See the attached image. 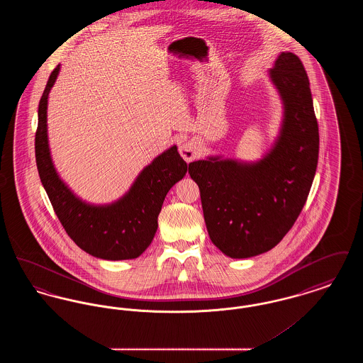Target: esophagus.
Wrapping results in <instances>:
<instances>
[{"label":"esophagus","instance_id":"1","mask_svg":"<svg viewBox=\"0 0 363 363\" xmlns=\"http://www.w3.org/2000/svg\"><path fill=\"white\" fill-rule=\"evenodd\" d=\"M179 154L189 163L199 155V145L194 141H186L179 145Z\"/></svg>","mask_w":363,"mask_h":363}]
</instances>
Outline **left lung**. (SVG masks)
<instances>
[{
  "instance_id": "obj_1",
  "label": "left lung",
  "mask_w": 363,
  "mask_h": 363,
  "mask_svg": "<svg viewBox=\"0 0 363 363\" xmlns=\"http://www.w3.org/2000/svg\"><path fill=\"white\" fill-rule=\"evenodd\" d=\"M283 104L271 150L257 162L209 156L191 162L208 234L231 259L259 256L290 231L311 191L318 162V125L301 60L283 52L268 72Z\"/></svg>"
}]
</instances>
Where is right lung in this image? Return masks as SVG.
<instances>
[{"label":"right lung","mask_w":363,"mask_h":363,"mask_svg":"<svg viewBox=\"0 0 363 363\" xmlns=\"http://www.w3.org/2000/svg\"><path fill=\"white\" fill-rule=\"evenodd\" d=\"M60 68L52 70L38 107L35 157L40 182L61 225L80 249L98 259H138L155 237L166 194L189 167L173 145L145 166L117 201L94 206L77 197L60 178L49 148L48 101Z\"/></svg>","instance_id":"obj_1"}]
</instances>
